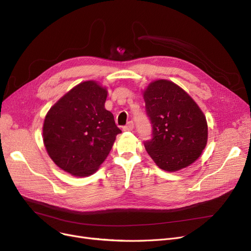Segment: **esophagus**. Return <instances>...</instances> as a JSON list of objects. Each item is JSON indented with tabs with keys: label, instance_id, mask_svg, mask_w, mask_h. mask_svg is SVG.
I'll use <instances>...</instances> for the list:
<instances>
[{
	"label": "esophagus",
	"instance_id": "obj_1",
	"mask_svg": "<svg viewBox=\"0 0 251 251\" xmlns=\"http://www.w3.org/2000/svg\"><path fill=\"white\" fill-rule=\"evenodd\" d=\"M134 128V124L132 121H129L124 127H123V131H132Z\"/></svg>",
	"mask_w": 251,
	"mask_h": 251
}]
</instances>
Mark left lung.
<instances>
[{
	"label": "left lung",
	"instance_id": "8db88e82",
	"mask_svg": "<svg viewBox=\"0 0 251 251\" xmlns=\"http://www.w3.org/2000/svg\"><path fill=\"white\" fill-rule=\"evenodd\" d=\"M143 98L152 127L144 147L154 163L173 172L195 162L207 141V124L199 105L168 80L151 82Z\"/></svg>",
	"mask_w": 251,
	"mask_h": 251
}]
</instances>
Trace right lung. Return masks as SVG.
<instances>
[{
	"instance_id": "1",
	"label": "right lung",
	"mask_w": 251,
	"mask_h": 251,
	"mask_svg": "<svg viewBox=\"0 0 251 251\" xmlns=\"http://www.w3.org/2000/svg\"><path fill=\"white\" fill-rule=\"evenodd\" d=\"M107 90L95 81L76 85L46 116L43 135L50 159L66 172L94 174L122 131L104 109Z\"/></svg>"
}]
</instances>
